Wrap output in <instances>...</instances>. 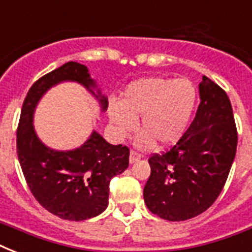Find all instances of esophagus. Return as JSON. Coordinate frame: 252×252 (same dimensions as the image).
Masks as SVG:
<instances>
[{"label": "esophagus", "instance_id": "34e87169", "mask_svg": "<svg viewBox=\"0 0 252 252\" xmlns=\"http://www.w3.org/2000/svg\"><path fill=\"white\" fill-rule=\"evenodd\" d=\"M141 159V156L136 152H130L129 154V163H134V162H137Z\"/></svg>", "mask_w": 252, "mask_h": 252}]
</instances>
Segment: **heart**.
<instances>
[{
	"label": "heart",
	"mask_w": 252,
	"mask_h": 252,
	"mask_svg": "<svg viewBox=\"0 0 252 252\" xmlns=\"http://www.w3.org/2000/svg\"><path fill=\"white\" fill-rule=\"evenodd\" d=\"M195 104L196 89L189 80L146 77L126 87L123 102L110 103L108 116L119 138L136 129L142 116L144 130L134 141L140 149H148L156 141L170 146L186 133Z\"/></svg>",
	"instance_id": "b5f03b06"
}]
</instances>
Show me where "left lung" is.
<instances>
[{
  "label": "left lung",
  "instance_id": "left-lung-1",
  "mask_svg": "<svg viewBox=\"0 0 252 252\" xmlns=\"http://www.w3.org/2000/svg\"><path fill=\"white\" fill-rule=\"evenodd\" d=\"M200 104L187 132L167 153L149 158L146 207L167 221L203 213L222 191L237 152V128L226 93L204 76Z\"/></svg>",
  "mask_w": 252,
  "mask_h": 252
}]
</instances>
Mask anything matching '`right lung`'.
<instances>
[{"mask_svg":"<svg viewBox=\"0 0 252 252\" xmlns=\"http://www.w3.org/2000/svg\"><path fill=\"white\" fill-rule=\"evenodd\" d=\"M61 82H77L99 103L108 99L93 80L87 66L69 61L45 74L31 86L21 111L17 130V153L30 189L41 207L69 221L93 219L106 211L110 180L129 165V149L111 145L96 130L81 146L56 150L41 141L33 128V114L43 95Z\"/></svg>","mask_w":252,"mask_h":252,"instance_id":"add662e5","label":"right lung"}]
</instances>
